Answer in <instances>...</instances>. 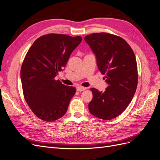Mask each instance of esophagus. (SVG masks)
Masks as SVG:
<instances>
[{
    "label": "esophagus",
    "mask_w": 160,
    "mask_h": 160,
    "mask_svg": "<svg viewBox=\"0 0 160 160\" xmlns=\"http://www.w3.org/2000/svg\"><path fill=\"white\" fill-rule=\"evenodd\" d=\"M87 88H84V87H82V86H77V90L78 91H85Z\"/></svg>",
    "instance_id": "esophagus-1"
}]
</instances>
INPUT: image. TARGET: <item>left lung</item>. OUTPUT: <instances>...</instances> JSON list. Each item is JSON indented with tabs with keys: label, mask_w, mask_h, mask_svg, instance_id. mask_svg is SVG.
I'll list each match as a JSON object with an SVG mask.
<instances>
[{
	"label": "left lung",
	"mask_w": 160,
	"mask_h": 160,
	"mask_svg": "<svg viewBox=\"0 0 160 160\" xmlns=\"http://www.w3.org/2000/svg\"><path fill=\"white\" fill-rule=\"evenodd\" d=\"M84 40L96 57L97 65L108 84L104 92L91 88L90 113L110 120L127 108L137 89L138 75L134 52L123 38L100 32L87 35Z\"/></svg>",
	"instance_id": "1"
}]
</instances>
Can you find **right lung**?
Returning <instances> with one entry per match:
<instances>
[{"mask_svg": "<svg viewBox=\"0 0 160 160\" xmlns=\"http://www.w3.org/2000/svg\"><path fill=\"white\" fill-rule=\"evenodd\" d=\"M82 41L80 36L48 34L33 42L23 61L21 79L26 102L37 117L53 122L63 116L74 96V87L55 77Z\"/></svg>", "mask_w": 160, "mask_h": 160, "instance_id": "add662e5", "label": "right lung"}]
</instances>
